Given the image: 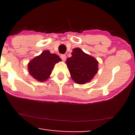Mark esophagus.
<instances>
[{"instance_id": "1", "label": "esophagus", "mask_w": 135, "mask_h": 135, "mask_svg": "<svg viewBox=\"0 0 135 135\" xmlns=\"http://www.w3.org/2000/svg\"><path fill=\"white\" fill-rule=\"evenodd\" d=\"M60 57H61V58L62 59V61H65L66 60V58H67L66 55H61Z\"/></svg>"}]
</instances>
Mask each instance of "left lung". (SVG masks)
Returning a JSON list of instances; mask_svg holds the SVG:
<instances>
[{
    "instance_id": "8db88e82",
    "label": "left lung",
    "mask_w": 135,
    "mask_h": 135,
    "mask_svg": "<svg viewBox=\"0 0 135 135\" xmlns=\"http://www.w3.org/2000/svg\"><path fill=\"white\" fill-rule=\"evenodd\" d=\"M71 54L72 56L67 59L66 64L72 79L79 84L90 82L98 73V62L79 48L74 49Z\"/></svg>"
}]
</instances>
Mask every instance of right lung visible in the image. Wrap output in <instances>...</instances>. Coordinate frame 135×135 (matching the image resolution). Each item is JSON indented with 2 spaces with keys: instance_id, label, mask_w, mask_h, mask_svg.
I'll return each instance as SVG.
<instances>
[{
  "instance_id": "1",
  "label": "right lung",
  "mask_w": 135,
  "mask_h": 135,
  "mask_svg": "<svg viewBox=\"0 0 135 135\" xmlns=\"http://www.w3.org/2000/svg\"><path fill=\"white\" fill-rule=\"evenodd\" d=\"M61 60L57 55L51 54L49 50L44 51L29 62V73L36 80L43 82L50 77L55 64Z\"/></svg>"
}]
</instances>
